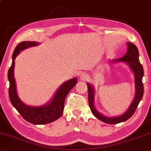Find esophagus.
I'll return each instance as SVG.
<instances>
[{
	"label": "esophagus",
	"instance_id": "esophagus-1",
	"mask_svg": "<svg viewBox=\"0 0 151 151\" xmlns=\"http://www.w3.org/2000/svg\"><path fill=\"white\" fill-rule=\"evenodd\" d=\"M80 78H81V79H82V80H86V79H87L88 76L86 75V74H82L80 75Z\"/></svg>",
	"mask_w": 151,
	"mask_h": 151
}]
</instances>
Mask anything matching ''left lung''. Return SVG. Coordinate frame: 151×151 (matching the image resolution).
Instances as JSON below:
<instances>
[{"label": "left lung", "instance_id": "1", "mask_svg": "<svg viewBox=\"0 0 151 151\" xmlns=\"http://www.w3.org/2000/svg\"><path fill=\"white\" fill-rule=\"evenodd\" d=\"M128 51L125 56L118 59H114L113 62H124L128 63V65L131 68L134 74V81H135V96L132 104L128 108V109L123 114L119 116L114 117H108L99 113L95 109L94 106V90L92 85L87 83L88 91V102L91 112L97 119L101 122L108 124H116L127 121L129 118L133 115L140 101L142 99L144 94V85L142 83V77L144 76V69L142 64L139 60V51L136 45L132 43H127Z\"/></svg>", "mask_w": 151, "mask_h": 151}]
</instances>
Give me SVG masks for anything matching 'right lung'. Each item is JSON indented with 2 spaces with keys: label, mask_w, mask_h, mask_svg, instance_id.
Segmentation results:
<instances>
[{
  "label": "right lung",
  "mask_w": 151,
  "mask_h": 151,
  "mask_svg": "<svg viewBox=\"0 0 151 151\" xmlns=\"http://www.w3.org/2000/svg\"><path fill=\"white\" fill-rule=\"evenodd\" d=\"M39 45L38 42L23 41L18 44L12 55V63L8 70L7 77L9 81V96L10 101L17 111L26 121L35 125H43L51 123L59 119L62 115L64 109V103L66 96L70 90L77 83V78H73L63 83L57 90L53 99L49 103L42 106H29L23 104L19 98L14 77V61L21 50Z\"/></svg>",
  "instance_id": "1"
}]
</instances>
